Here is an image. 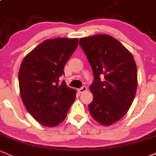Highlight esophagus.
Masks as SVG:
<instances>
[{
	"instance_id": "esophagus-1",
	"label": "esophagus",
	"mask_w": 156,
	"mask_h": 156,
	"mask_svg": "<svg viewBox=\"0 0 156 156\" xmlns=\"http://www.w3.org/2000/svg\"><path fill=\"white\" fill-rule=\"evenodd\" d=\"M87 89H88V88H87L86 86H83V87H81L80 88H79L78 91L80 92V93H83V92L86 91Z\"/></svg>"
}]
</instances>
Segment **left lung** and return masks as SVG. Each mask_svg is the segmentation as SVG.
Listing matches in <instances>:
<instances>
[{
	"label": "left lung",
	"mask_w": 156,
	"mask_h": 156,
	"mask_svg": "<svg viewBox=\"0 0 156 156\" xmlns=\"http://www.w3.org/2000/svg\"><path fill=\"white\" fill-rule=\"evenodd\" d=\"M93 70L89 86L93 101L88 105L91 117L103 126L120 120L132 104L138 71L133 56L116 38L105 34L82 38L79 42ZM100 76H104L101 80Z\"/></svg>",
	"instance_id": "obj_1"
}]
</instances>
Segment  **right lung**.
Here are the masks:
<instances>
[{
  "mask_svg": "<svg viewBox=\"0 0 156 156\" xmlns=\"http://www.w3.org/2000/svg\"><path fill=\"white\" fill-rule=\"evenodd\" d=\"M78 38H56L41 42L24 58L18 73L25 108L40 124L56 126L66 118L76 91L58 79L78 46Z\"/></svg>",
  "mask_w": 156,
  "mask_h": 156,
  "instance_id": "obj_1",
  "label": "right lung"
}]
</instances>
